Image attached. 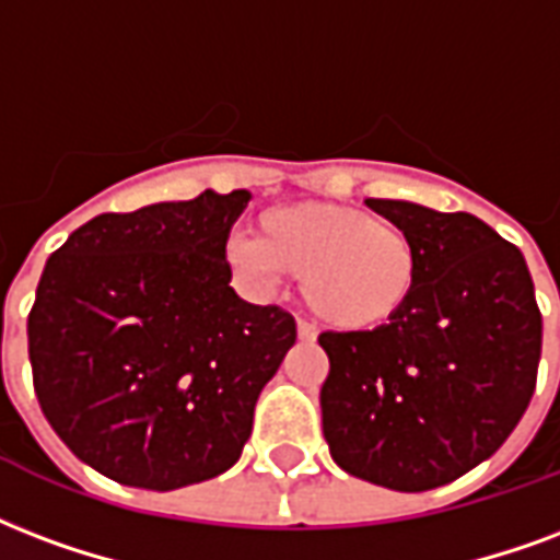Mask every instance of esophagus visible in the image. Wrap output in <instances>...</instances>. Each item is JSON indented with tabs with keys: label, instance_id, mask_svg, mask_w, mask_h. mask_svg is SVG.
I'll return each mask as SVG.
<instances>
[{
	"label": "esophagus",
	"instance_id": "esophagus-1",
	"mask_svg": "<svg viewBox=\"0 0 560 560\" xmlns=\"http://www.w3.org/2000/svg\"><path fill=\"white\" fill-rule=\"evenodd\" d=\"M296 335H300V341H314V338H317V329H314L312 323L300 320L296 323Z\"/></svg>",
	"mask_w": 560,
	"mask_h": 560
}]
</instances>
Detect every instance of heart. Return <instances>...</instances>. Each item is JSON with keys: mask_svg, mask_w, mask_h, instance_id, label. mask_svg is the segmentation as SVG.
Returning <instances> with one entry per match:
<instances>
[{"mask_svg": "<svg viewBox=\"0 0 560 560\" xmlns=\"http://www.w3.org/2000/svg\"><path fill=\"white\" fill-rule=\"evenodd\" d=\"M225 258L260 291L284 276L302 279L314 317L341 332L395 320L421 276V248L407 228L332 201L272 207L258 219V240L231 237Z\"/></svg>", "mask_w": 560, "mask_h": 560, "instance_id": "1", "label": "heart"}]
</instances>
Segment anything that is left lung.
<instances>
[{"label": "left lung", "mask_w": 560, "mask_h": 560, "mask_svg": "<svg viewBox=\"0 0 560 560\" xmlns=\"http://www.w3.org/2000/svg\"><path fill=\"white\" fill-rule=\"evenodd\" d=\"M364 205L421 248L412 300L368 332H323V436L347 475L397 492L445 487L504 445L537 383L544 317L520 248L471 213Z\"/></svg>", "instance_id": "1"}]
</instances>
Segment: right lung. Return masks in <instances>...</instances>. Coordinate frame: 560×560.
<instances>
[{"label":"right lung","instance_id":"obj_1","mask_svg":"<svg viewBox=\"0 0 560 560\" xmlns=\"http://www.w3.org/2000/svg\"><path fill=\"white\" fill-rule=\"evenodd\" d=\"M248 198L207 189L101 213L37 281V404L82 463L124 487L180 490L231 469L296 341L291 314L231 288L225 243Z\"/></svg>","mask_w":560,"mask_h":560}]
</instances>
